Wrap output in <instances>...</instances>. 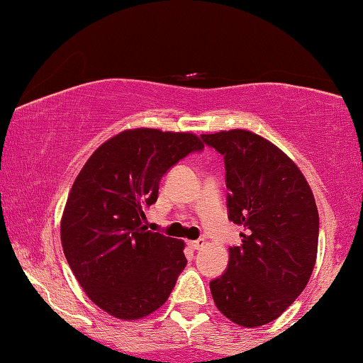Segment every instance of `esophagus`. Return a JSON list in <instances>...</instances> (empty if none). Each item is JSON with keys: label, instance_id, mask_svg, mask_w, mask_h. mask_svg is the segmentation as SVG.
<instances>
[{"label": "esophagus", "instance_id": "34e87169", "mask_svg": "<svg viewBox=\"0 0 363 363\" xmlns=\"http://www.w3.org/2000/svg\"><path fill=\"white\" fill-rule=\"evenodd\" d=\"M188 246H190L191 250H201V247L205 246V240H203V238H200V240L190 241V242H188Z\"/></svg>", "mask_w": 363, "mask_h": 363}]
</instances>
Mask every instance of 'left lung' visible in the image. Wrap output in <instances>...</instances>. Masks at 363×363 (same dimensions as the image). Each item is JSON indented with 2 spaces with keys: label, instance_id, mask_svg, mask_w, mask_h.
Here are the masks:
<instances>
[{
  "label": "left lung",
  "instance_id": "1",
  "mask_svg": "<svg viewBox=\"0 0 363 363\" xmlns=\"http://www.w3.org/2000/svg\"><path fill=\"white\" fill-rule=\"evenodd\" d=\"M225 160L230 221L241 245L210 282L223 315L242 327L277 319L304 291L319 241V213L304 175L276 145L247 130L201 135Z\"/></svg>",
  "mask_w": 363,
  "mask_h": 363
}]
</instances>
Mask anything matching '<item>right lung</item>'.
I'll return each mask as SVG.
<instances>
[{
    "instance_id": "right-lung-1",
    "label": "right lung",
    "mask_w": 363,
    "mask_h": 363,
    "mask_svg": "<svg viewBox=\"0 0 363 363\" xmlns=\"http://www.w3.org/2000/svg\"><path fill=\"white\" fill-rule=\"evenodd\" d=\"M193 133L125 130L82 167L61 221L64 256L94 304L123 320L157 311L185 269L183 241L143 225L163 175L201 152Z\"/></svg>"
}]
</instances>
